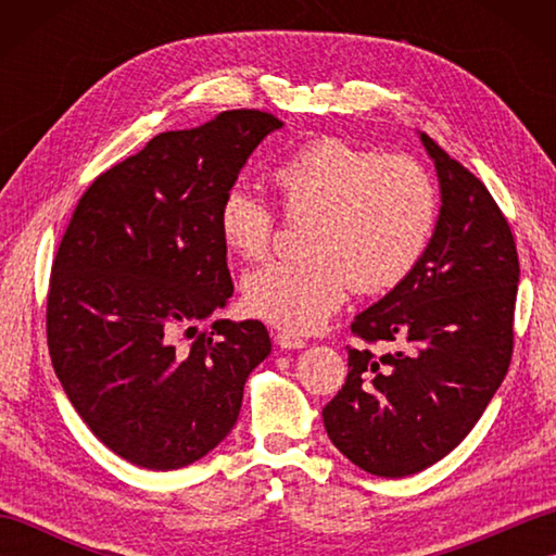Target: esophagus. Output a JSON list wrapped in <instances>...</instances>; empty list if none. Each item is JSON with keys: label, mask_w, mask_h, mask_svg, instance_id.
Returning <instances> with one entry per match:
<instances>
[{"label": "esophagus", "mask_w": 556, "mask_h": 556, "mask_svg": "<svg viewBox=\"0 0 556 556\" xmlns=\"http://www.w3.org/2000/svg\"><path fill=\"white\" fill-rule=\"evenodd\" d=\"M275 341H277L279 349H287V351L308 346V344H305V339H299V337H293V334H289V332H279V334L275 337Z\"/></svg>", "instance_id": "1"}]
</instances>
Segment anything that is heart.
<instances>
[{"instance_id":"heart-1","label":"heart","mask_w":556,"mask_h":556,"mask_svg":"<svg viewBox=\"0 0 556 556\" xmlns=\"http://www.w3.org/2000/svg\"><path fill=\"white\" fill-rule=\"evenodd\" d=\"M289 217L313 215L299 260H277L243 281L245 308L285 332L311 334L344 303L346 287L384 293L428 253L440 219L434 181L416 160L341 138H313L271 167ZM219 236L233 255L263 260L277 217L263 198L231 188Z\"/></svg>"}]
</instances>
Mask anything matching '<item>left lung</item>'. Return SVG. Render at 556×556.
I'll list each match as a JSON object with an SVG mask.
<instances>
[{
	"label": "left lung",
	"mask_w": 556,
	"mask_h": 556,
	"mask_svg": "<svg viewBox=\"0 0 556 556\" xmlns=\"http://www.w3.org/2000/svg\"><path fill=\"white\" fill-rule=\"evenodd\" d=\"M440 179L428 253L399 287L356 315L363 341H394L375 358L349 349V375L323 408L329 440L380 478L420 473L473 430L514 351L516 243L490 191L420 134Z\"/></svg>",
	"instance_id": "left-lung-1"
}]
</instances>
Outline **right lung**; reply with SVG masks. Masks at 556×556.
I'll return each mask as SVG.
<instances>
[{"label":"right lung","instance_id":"1","mask_svg":"<svg viewBox=\"0 0 556 556\" xmlns=\"http://www.w3.org/2000/svg\"><path fill=\"white\" fill-rule=\"evenodd\" d=\"M281 126L231 110L160 134L78 200L52 265L47 344L83 422L128 464L176 470L212 452L269 356L263 323L195 325L233 293L222 198ZM179 331L197 339L179 348Z\"/></svg>","mask_w":556,"mask_h":556}]
</instances>
